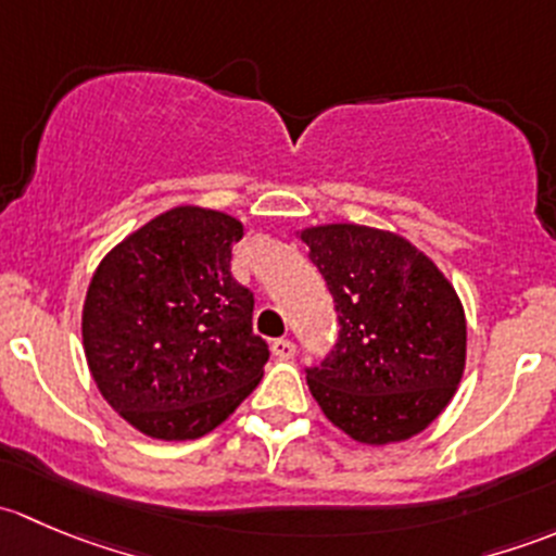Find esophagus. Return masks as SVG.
<instances>
[{"label":"esophagus","instance_id":"obj_1","mask_svg":"<svg viewBox=\"0 0 556 556\" xmlns=\"http://www.w3.org/2000/svg\"><path fill=\"white\" fill-rule=\"evenodd\" d=\"M271 352L277 357H282V361H290V357L295 355V344L290 339H274L271 341Z\"/></svg>","mask_w":556,"mask_h":556}]
</instances>
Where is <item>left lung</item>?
<instances>
[{"label": "left lung", "mask_w": 556, "mask_h": 556, "mask_svg": "<svg viewBox=\"0 0 556 556\" xmlns=\"http://www.w3.org/2000/svg\"><path fill=\"white\" fill-rule=\"evenodd\" d=\"M301 242L333 295L336 344L306 382L325 417L361 444L428 428L465 368V314L428 255L366 226L306 228Z\"/></svg>", "instance_id": "left-lung-1"}]
</instances>
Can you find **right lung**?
<instances>
[{"label": "right lung", "mask_w": 556, "mask_h": 556, "mask_svg": "<svg viewBox=\"0 0 556 556\" xmlns=\"http://www.w3.org/2000/svg\"><path fill=\"white\" fill-rule=\"evenodd\" d=\"M242 223L201 206L164 212L99 263L83 309L88 368L144 435L210 433L255 390L268 344L255 295L231 277Z\"/></svg>", "instance_id": "1"}]
</instances>
